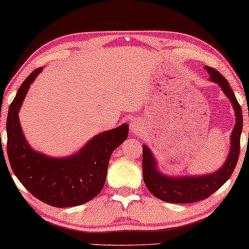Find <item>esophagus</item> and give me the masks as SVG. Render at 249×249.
<instances>
[{
    "label": "esophagus",
    "instance_id": "obj_1",
    "mask_svg": "<svg viewBox=\"0 0 249 249\" xmlns=\"http://www.w3.org/2000/svg\"><path fill=\"white\" fill-rule=\"evenodd\" d=\"M142 130V124L139 120H132L130 122V131H131L133 134L138 133Z\"/></svg>",
    "mask_w": 249,
    "mask_h": 249
}]
</instances>
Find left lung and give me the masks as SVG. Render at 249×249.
Wrapping results in <instances>:
<instances>
[{
  "instance_id": "obj_1",
  "label": "left lung",
  "mask_w": 249,
  "mask_h": 249,
  "mask_svg": "<svg viewBox=\"0 0 249 249\" xmlns=\"http://www.w3.org/2000/svg\"><path fill=\"white\" fill-rule=\"evenodd\" d=\"M210 75V80L217 84L222 88L223 92L233 105L235 111V125L231 134V146L227 154L226 161L217 171L210 174L203 175H183V177H171L163 174L159 171L158 162L153 157L150 148L143 145V161H142V170H143V180L146 189L154 196L168 203H194L202 201L213 194L225 183L237 163L239 157L240 134L243 130V113L240 106L236 99L234 91L230 87L228 81L219 74L217 71L209 66L204 67Z\"/></svg>"
}]
</instances>
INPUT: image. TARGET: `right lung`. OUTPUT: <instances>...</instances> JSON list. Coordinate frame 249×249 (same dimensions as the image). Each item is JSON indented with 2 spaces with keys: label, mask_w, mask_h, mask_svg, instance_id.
I'll return each mask as SVG.
<instances>
[{
  "label": "right lung",
  "mask_w": 249,
  "mask_h": 249,
  "mask_svg": "<svg viewBox=\"0 0 249 249\" xmlns=\"http://www.w3.org/2000/svg\"><path fill=\"white\" fill-rule=\"evenodd\" d=\"M42 71L40 67L27 77L10 106L6 149L11 168L39 201L55 207L81 205L103 190L110 157L128 138V124L96 134L71 156L55 158L35 151L24 136L18 112L27 90Z\"/></svg>",
  "instance_id": "obj_1"
}]
</instances>
